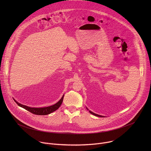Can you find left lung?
<instances>
[{
	"label": "left lung",
	"mask_w": 151,
	"mask_h": 151,
	"mask_svg": "<svg viewBox=\"0 0 151 151\" xmlns=\"http://www.w3.org/2000/svg\"><path fill=\"white\" fill-rule=\"evenodd\" d=\"M89 112H90V114H93V115H95V116H99V117H104L103 116H101V115H98V114H94V113H93V112H91V111H89Z\"/></svg>",
	"instance_id": "8db88e82"
}]
</instances>
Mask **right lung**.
Returning a JSON list of instances; mask_svg holds the SVG:
<instances>
[{
  "mask_svg": "<svg viewBox=\"0 0 151 151\" xmlns=\"http://www.w3.org/2000/svg\"><path fill=\"white\" fill-rule=\"evenodd\" d=\"M63 98H64V95L63 96V97H61V99L55 104H53L52 106H48V107H30L23 104H21L19 103H18L17 101H16V100H14V101L16 102V103L20 107H23V108L25 109L26 110L28 111L29 112L35 114V115H48L53 112H54L55 111L57 110L60 106H61L63 100Z\"/></svg>",
  "mask_w": 151,
  "mask_h": 151,
  "instance_id": "right-lung-1",
  "label": "right lung"
}]
</instances>
